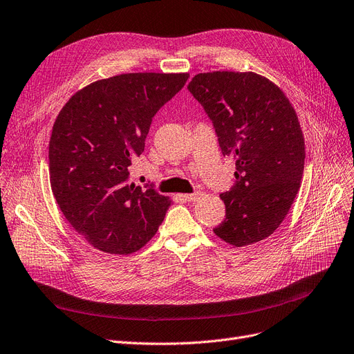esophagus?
Instances as JSON below:
<instances>
[{
	"instance_id": "esophagus-1",
	"label": "esophagus",
	"mask_w": 354,
	"mask_h": 354,
	"mask_svg": "<svg viewBox=\"0 0 354 354\" xmlns=\"http://www.w3.org/2000/svg\"><path fill=\"white\" fill-rule=\"evenodd\" d=\"M202 192H194V193H189V194H183V199H185L186 202H196L199 201L202 197Z\"/></svg>"
}]
</instances>
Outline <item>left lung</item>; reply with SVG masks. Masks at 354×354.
<instances>
[{"mask_svg": "<svg viewBox=\"0 0 354 354\" xmlns=\"http://www.w3.org/2000/svg\"><path fill=\"white\" fill-rule=\"evenodd\" d=\"M187 88L214 123L223 155L235 161V185L221 194L225 221L214 232L234 247L270 236L301 187L305 142L289 98L256 73L197 74Z\"/></svg>", "mask_w": 354, "mask_h": 354, "instance_id": "1", "label": "left lung"}]
</instances>
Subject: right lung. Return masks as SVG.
I'll return each mask as SVG.
<instances>
[{
    "mask_svg": "<svg viewBox=\"0 0 354 354\" xmlns=\"http://www.w3.org/2000/svg\"><path fill=\"white\" fill-rule=\"evenodd\" d=\"M187 73H131L78 90L56 118L49 142L55 201L94 248L128 256L157 234L171 199L129 183L155 113L185 87Z\"/></svg>",
    "mask_w": 354,
    "mask_h": 354,
    "instance_id": "right-lung-1",
    "label": "right lung"
}]
</instances>
